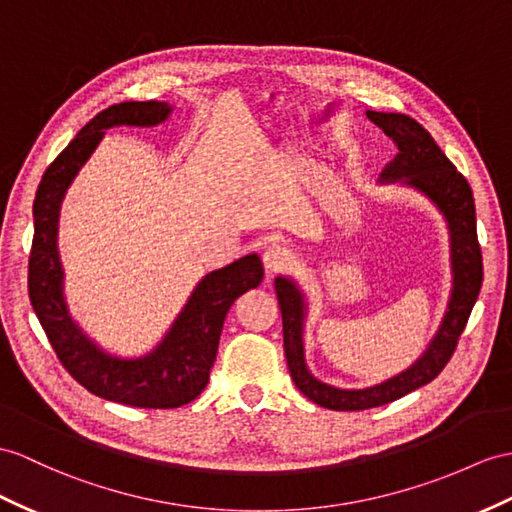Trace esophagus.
Returning <instances> with one entry per match:
<instances>
[{"label": "esophagus", "instance_id": "esophagus-1", "mask_svg": "<svg viewBox=\"0 0 512 512\" xmlns=\"http://www.w3.org/2000/svg\"><path fill=\"white\" fill-rule=\"evenodd\" d=\"M263 265H265L267 273H278V271L289 269L293 265L291 249L286 245H280V243L269 245L263 252Z\"/></svg>", "mask_w": 512, "mask_h": 512}]
</instances>
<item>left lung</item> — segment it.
Returning <instances> with one entry per match:
<instances>
[{"label": "left lung", "instance_id": "1", "mask_svg": "<svg viewBox=\"0 0 512 512\" xmlns=\"http://www.w3.org/2000/svg\"><path fill=\"white\" fill-rule=\"evenodd\" d=\"M369 121L393 139L400 149L386 169L380 182H402L426 195L441 210L450 228L452 247V295L439 332L434 334L428 350L415 365L397 373L386 382L369 389H336L317 380L306 367L304 358V293L291 278H276L278 304L282 310L284 354L295 386L308 400L330 410H367L400 400L406 393L432 382L450 363L460 334H463L471 308L476 304L482 286V252L476 232V204L471 186L430 132L400 112L367 110Z\"/></svg>", "mask_w": 512, "mask_h": 512}]
</instances>
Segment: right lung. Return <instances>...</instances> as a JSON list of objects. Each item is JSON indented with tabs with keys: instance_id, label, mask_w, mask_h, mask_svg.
Here are the masks:
<instances>
[{
	"instance_id": "right-lung-1",
	"label": "right lung",
	"mask_w": 512,
	"mask_h": 512,
	"mask_svg": "<svg viewBox=\"0 0 512 512\" xmlns=\"http://www.w3.org/2000/svg\"><path fill=\"white\" fill-rule=\"evenodd\" d=\"M171 110L167 102H121L102 110L47 167L34 197V239L28 263L34 313L73 380L97 397L136 408H178L206 389L230 306L245 291L256 289L265 276L258 254L210 271L195 286L165 339L141 358L104 352L71 319L62 295L65 273L58 256V217L69 184L108 128H152L165 121Z\"/></svg>"
}]
</instances>
